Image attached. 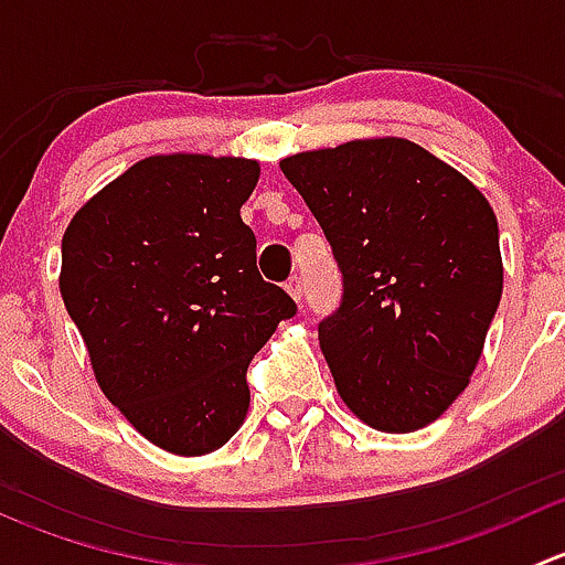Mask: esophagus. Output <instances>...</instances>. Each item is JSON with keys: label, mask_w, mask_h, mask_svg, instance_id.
<instances>
[{"label": "esophagus", "mask_w": 565, "mask_h": 565, "mask_svg": "<svg viewBox=\"0 0 565 565\" xmlns=\"http://www.w3.org/2000/svg\"><path fill=\"white\" fill-rule=\"evenodd\" d=\"M287 292L292 295V300H298V303H300V300H303V281H300V276L289 278V281H287Z\"/></svg>", "instance_id": "1"}]
</instances>
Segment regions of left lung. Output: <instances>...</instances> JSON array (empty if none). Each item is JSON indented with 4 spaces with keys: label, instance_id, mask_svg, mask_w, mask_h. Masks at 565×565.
I'll return each mask as SVG.
<instances>
[{
    "label": "left lung",
    "instance_id": "1",
    "mask_svg": "<svg viewBox=\"0 0 565 565\" xmlns=\"http://www.w3.org/2000/svg\"><path fill=\"white\" fill-rule=\"evenodd\" d=\"M322 226L341 306L319 322L339 396L372 429L440 418L470 383L503 295L494 210L415 141L358 139L281 161Z\"/></svg>",
    "mask_w": 565,
    "mask_h": 565
}]
</instances>
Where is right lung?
Listing matches in <instances>:
<instances>
[{"label": "right lung", "mask_w": 565, "mask_h": 565, "mask_svg": "<svg viewBox=\"0 0 565 565\" xmlns=\"http://www.w3.org/2000/svg\"><path fill=\"white\" fill-rule=\"evenodd\" d=\"M248 158L150 156L62 237L60 292L108 402L152 446L202 457L248 413V363L298 306L256 270Z\"/></svg>", "instance_id": "add662e5"}]
</instances>
